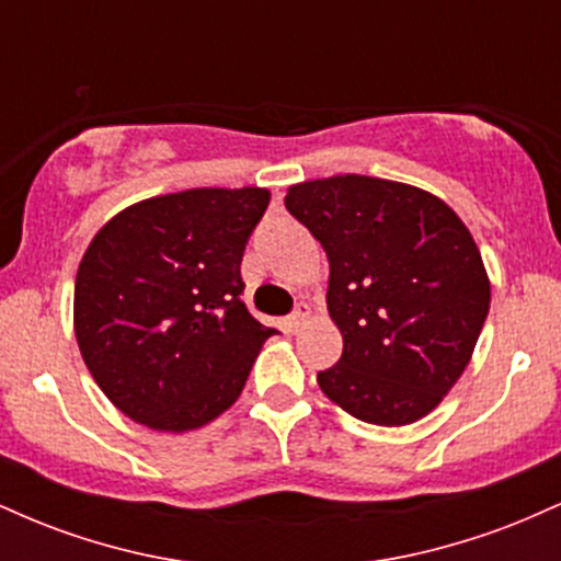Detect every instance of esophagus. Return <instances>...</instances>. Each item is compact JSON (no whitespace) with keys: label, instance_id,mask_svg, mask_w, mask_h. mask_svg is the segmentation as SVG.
I'll return each instance as SVG.
<instances>
[{"label":"esophagus","instance_id":"1","mask_svg":"<svg viewBox=\"0 0 561 561\" xmlns=\"http://www.w3.org/2000/svg\"><path fill=\"white\" fill-rule=\"evenodd\" d=\"M306 319H308L306 306H298L293 313H289V317H287L285 321H282V330H285L287 334H295V332L300 330L302 324H306Z\"/></svg>","mask_w":561,"mask_h":561}]
</instances>
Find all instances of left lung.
<instances>
[{
    "instance_id": "8db88e82",
    "label": "left lung",
    "mask_w": 561,
    "mask_h": 561,
    "mask_svg": "<svg viewBox=\"0 0 561 561\" xmlns=\"http://www.w3.org/2000/svg\"><path fill=\"white\" fill-rule=\"evenodd\" d=\"M285 205L330 259L343 356L319 388L379 427L427 416L467 369L491 308L469 229L440 197L358 173L289 186Z\"/></svg>"
}]
</instances>
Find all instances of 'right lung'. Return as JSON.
Masks as SVG:
<instances>
[{"label": "right lung", "instance_id": "1", "mask_svg": "<svg viewBox=\"0 0 561 561\" xmlns=\"http://www.w3.org/2000/svg\"><path fill=\"white\" fill-rule=\"evenodd\" d=\"M261 186L141 199L94 234L76 274L81 356L115 409L163 433L214 422L276 330L250 317L240 263Z\"/></svg>", "mask_w": 561, "mask_h": 561}]
</instances>
